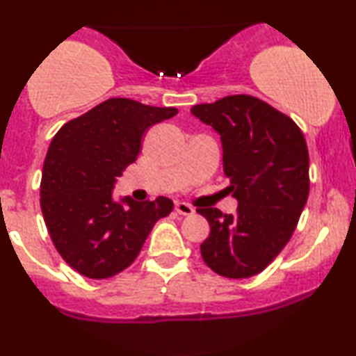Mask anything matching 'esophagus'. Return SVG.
Returning <instances> with one entry per match:
<instances>
[{
    "instance_id": "obj_1",
    "label": "esophagus",
    "mask_w": 356,
    "mask_h": 356,
    "mask_svg": "<svg viewBox=\"0 0 356 356\" xmlns=\"http://www.w3.org/2000/svg\"><path fill=\"white\" fill-rule=\"evenodd\" d=\"M175 211L181 216H192L195 212L194 207L189 206L187 202H175Z\"/></svg>"
}]
</instances>
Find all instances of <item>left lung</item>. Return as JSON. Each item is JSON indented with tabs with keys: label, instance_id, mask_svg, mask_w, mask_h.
I'll return each instance as SVG.
<instances>
[{
	"label": "left lung",
	"instance_id": "left-lung-1",
	"mask_svg": "<svg viewBox=\"0 0 356 356\" xmlns=\"http://www.w3.org/2000/svg\"><path fill=\"white\" fill-rule=\"evenodd\" d=\"M191 112L220 134L227 191L239 201L234 214L197 209L211 226L202 259L224 277H251L288 244L308 201L305 136L291 117L246 93L194 105Z\"/></svg>",
	"mask_w": 356,
	"mask_h": 356
}]
</instances>
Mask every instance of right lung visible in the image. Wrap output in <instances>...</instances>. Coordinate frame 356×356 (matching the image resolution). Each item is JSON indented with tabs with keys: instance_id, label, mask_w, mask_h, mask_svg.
Segmentation results:
<instances>
[{
	"instance_id": "1",
	"label": "right lung",
	"mask_w": 356,
	"mask_h": 356,
	"mask_svg": "<svg viewBox=\"0 0 356 356\" xmlns=\"http://www.w3.org/2000/svg\"><path fill=\"white\" fill-rule=\"evenodd\" d=\"M177 115L130 99H108L72 118L44 157L40 204L56 251L90 280H105L136 261L154 224L170 214L167 197L125 204L112 199L118 175L140 154L150 127Z\"/></svg>"
}]
</instances>
